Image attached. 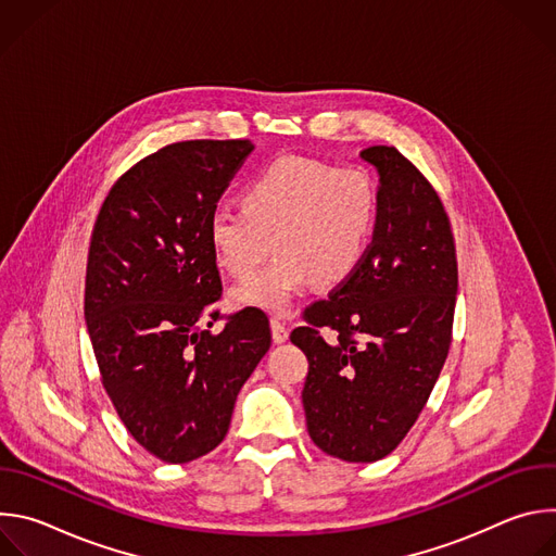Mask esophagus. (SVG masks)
<instances>
[{"label":"esophagus","instance_id":"34e87169","mask_svg":"<svg viewBox=\"0 0 556 556\" xmlns=\"http://www.w3.org/2000/svg\"><path fill=\"white\" fill-rule=\"evenodd\" d=\"M270 330H273V341L279 345V343H286L288 341V328H286V324L281 321V319H270Z\"/></svg>","mask_w":556,"mask_h":556}]
</instances>
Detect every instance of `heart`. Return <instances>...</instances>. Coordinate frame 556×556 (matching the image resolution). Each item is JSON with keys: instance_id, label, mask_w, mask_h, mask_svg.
Returning <instances> with one entry per match:
<instances>
[{"instance_id": "heart-1", "label": "heart", "mask_w": 556, "mask_h": 556, "mask_svg": "<svg viewBox=\"0 0 556 556\" xmlns=\"http://www.w3.org/2000/svg\"><path fill=\"white\" fill-rule=\"evenodd\" d=\"M374 217V187L361 169L283 155L249 182L244 206L215 208L206 232L217 266L235 279L253 277L270 247L277 251L230 301L283 314L312 281L334 286L358 268Z\"/></svg>"}]
</instances>
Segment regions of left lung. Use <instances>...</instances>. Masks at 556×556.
Masks as SVG:
<instances>
[{"instance_id": "1", "label": "left lung", "mask_w": 556, "mask_h": 556, "mask_svg": "<svg viewBox=\"0 0 556 556\" xmlns=\"http://www.w3.org/2000/svg\"><path fill=\"white\" fill-rule=\"evenodd\" d=\"M361 157L378 174L371 244L290 334L309 363L307 433L345 462H376L409 433L446 361L457 294L453 232L433 187L395 147ZM321 327L336 330L334 342Z\"/></svg>"}]
</instances>
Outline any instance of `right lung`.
Wrapping results in <instances>:
<instances>
[{
  "instance_id": "right-lung-1",
  "label": "right lung",
  "mask_w": 556,
  "mask_h": 556,
  "mask_svg": "<svg viewBox=\"0 0 556 556\" xmlns=\"http://www.w3.org/2000/svg\"><path fill=\"white\" fill-rule=\"evenodd\" d=\"M253 149L251 140L167 144L112 187L94 224L86 324L103 387L134 440L169 464L224 440L237 393L270 350L257 307L211 330L222 279L208 217Z\"/></svg>"
}]
</instances>
